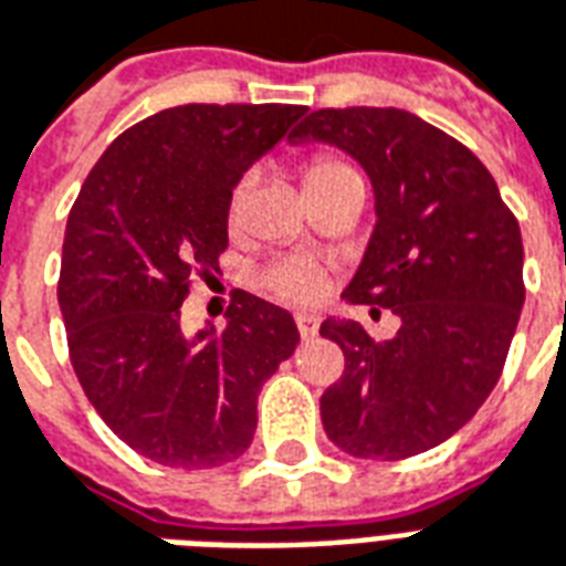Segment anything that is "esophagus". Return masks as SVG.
I'll return each mask as SVG.
<instances>
[{
    "mask_svg": "<svg viewBox=\"0 0 566 566\" xmlns=\"http://www.w3.org/2000/svg\"><path fill=\"white\" fill-rule=\"evenodd\" d=\"M296 326H300V336L308 342V338L317 336V329H321V317L315 312H296Z\"/></svg>",
    "mask_w": 566,
    "mask_h": 566,
    "instance_id": "esophagus-1",
    "label": "esophagus"
}]
</instances>
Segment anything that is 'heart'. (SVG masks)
Returning <instances> with one entry per match:
<instances>
[{
    "label": "heart",
    "mask_w": 566,
    "mask_h": 566,
    "mask_svg": "<svg viewBox=\"0 0 566 566\" xmlns=\"http://www.w3.org/2000/svg\"><path fill=\"white\" fill-rule=\"evenodd\" d=\"M345 174H354V167H347L345 161H336V158H317L315 165L308 167V186H315V182H324V179L333 177H345ZM242 188L240 186L233 191V209L240 207L242 200ZM272 284H275V291L287 300H315L321 294V272L315 266H308V263H287L282 270H275L272 275Z\"/></svg>",
    "instance_id": "heart-1"
}]
</instances>
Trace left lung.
Returning a JSON list of instances; mask_svg holds the SVG:
<instances>
[{"label": "left lung", "instance_id": "left-lung-1", "mask_svg": "<svg viewBox=\"0 0 566 566\" xmlns=\"http://www.w3.org/2000/svg\"><path fill=\"white\" fill-rule=\"evenodd\" d=\"M291 144L336 146L366 170L375 228L342 300L401 321L387 342L350 317L321 324L345 350V375L321 399L326 434L357 459L426 453L501 378L525 303L518 221L483 161L408 111H317Z\"/></svg>", "mask_w": 566, "mask_h": 566}]
</instances>
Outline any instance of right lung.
I'll return each instance as SVG.
<instances>
[{"instance_id": "right-lung-1", "label": "right lung", "mask_w": 566, "mask_h": 566, "mask_svg": "<svg viewBox=\"0 0 566 566\" xmlns=\"http://www.w3.org/2000/svg\"><path fill=\"white\" fill-rule=\"evenodd\" d=\"M305 116L294 104H182L132 125L92 167L62 242L71 366L113 434L167 468L249 450L263 384L294 357L287 308L237 291L221 333L188 336L195 272L219 270L242 174Z\"/></svg>"}]
</instances>
